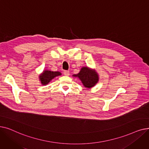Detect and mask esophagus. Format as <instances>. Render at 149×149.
I'll return each mask as SVG.
<instances>
[{"instance_id": "obj_1", "label": "esophagus", "mask_w": 149, "mask_h": 149, "mask_svg": "<svg viewBox=\"0 0 149 149\" xmlns=\"http://www.w3.org/2000/svg\"><path fill=\"white\" fill-rule=\"evenodd\" d=\"M63 74L65 75L68 76V75H69V70H65V71L63 72Z\"/></svg>"}]
</instances>
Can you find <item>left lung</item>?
Listing matches in <instances>:
<instances>
[{
  "instance_id": "obj_1",
  "label": "left lung",
  "mask_w": 149,
  "mask_h": 149,
  "mask_svg": "<svg viewBox=\"0 0 149 149\" xmlns=\"http://www.w3.org/2000/svg\"><path fill=\"white\" fill-rule=\"evenodd\" d=\"M74 76L79 77L84 86L88 88L93 87L98 81V75L97 72L87 67L82 68L80 72Z\"/></svg>"
}]
</instances>
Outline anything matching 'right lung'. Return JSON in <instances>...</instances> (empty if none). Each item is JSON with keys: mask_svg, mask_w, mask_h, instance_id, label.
I'll list each match as a JSON object with an SVG mask.
<instances>
[{"mask_svg": "<svg viewBox=\"0 0 149 149\" xmlns=\"http://www.w3.org/2000/svg\"><path fill=\"white\" fill-rule=\"evenodd\" d=\"M61 73L60 72H53L51 70H45L40 75V80L43 85H46L48 84L50 81L53 79L54 77L60 75Z\"/></svg>", "mask_w": 149, "mask_h": 149, "instance_id": "1", "label": "right lung"}]
</instances>
